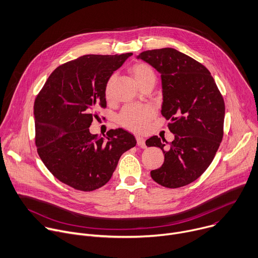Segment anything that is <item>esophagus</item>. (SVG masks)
Returning a JSON list of instances; mask_svg holds the SVG:
<instances>
[{
	"instance_id": "esophagus-1",
	"label": "esophagus",
	"mask_w": 258,
	"mask_h": 258,
	"mask_svg": "<svg viewBox=\"0 0 258 258\" xmlns=\"http://www.w3.org/2000/svg\"><path fill=\"white\" fill-rule=\"evenodd\" d=\"M136 141H137V144L140 146V147H145V139L141 136H136Z\"/></svg>"
}]
</instances>
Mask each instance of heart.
<instances>
[{
	"instance_id": "1",
	"label": "heart",
	"mask_w": 258,
	"mask_h": 258,
	"mask_svg": "<svg viewBox=\"0 0 258 258\" xmlns=\"http://www.w3.org/2000/svg\"><path fill=\"white\" fill-rule=\"evenodd\" d=\"M130 73L140 87L148 82H156V73L148 64L137 63L131 67ZM113 79L111 77L106 84L105 92L107 98L111 97ZM153 116L154 109L151 106H127L120 113L119 123L131 131L142 132L146 129L148 122Z\"/></svg>"
}]
</instances>
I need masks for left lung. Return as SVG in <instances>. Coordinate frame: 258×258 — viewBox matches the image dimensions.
<instances>
[{"instance_id": "8db88e82", "label": "left lung", "mask_w": 258, "mask_h": 258, "mask_svg": "<svg viewBox=\"0 0 258 258\" xmlns=\"http://www.w3.org/2000/svg\"><path fill=\"white\" fill-rule=\"evenodd\" d=\"M161 73L162 115L170 121L175 139L152 136L147 146H158L165 161L150 172L167 188H179L199 178L212 164L224 135L225 101L211 72L181 51L165 47L137 56Z\"/></svg>"}]
</instances>
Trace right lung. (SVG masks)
Wrapping results in <instances>:
<instances>
[{
  "label": "right lung",
  "instance_id": "add662e5",
  "mask_svg": "<svg viewBox=\"0 0 258 258\" xmlns=\"http://www.w3.org/2000/svg\"><path fill=\"white\" fill-rule=\"evenodd\" d=\"M130 56L85 55L67 62L48 76L35 98L38 156L59 181L76 190L106 185L122 154L136 145L122 128L110 130L106 138L89 132L97 109L107 107L108 80Z\"/></svg>",
  "mask_w": 258,
  "mask_h": 258
}]
</instances>
